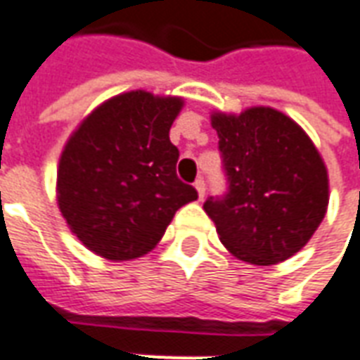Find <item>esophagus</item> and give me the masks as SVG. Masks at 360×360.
<instances>
[{
    "mask_svg": "<svg viewBox=\"0 0 360 360\" xmlns=\"http://www.w3.org/2000/svg\"><path fill=\"white\" fill-rule=\"evenodd\" d=\"M195 188H196V193H198V198L204 200V195H206V183H204V179H196Z\"/></svg>",
    "mask_w": 360,
    "mask_h": 360,
    "instance_id": "34e87169",
    "label": "esophagus"
}]
</instances>
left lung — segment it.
I'll list each match as a JSON object with an SVG mask.
<instances>
[{
	"mask_svg": "<svg viewBox=\"0 0 360 360\" xmlns=\"http://www.w3.org/2000/svg\"><path fill=\"white\" fill-rule=\"evenodd\" d=\"M229 191L204 212L235 258L271 266L310 241L328 210V169L310 136L285 113L255 105L214 111Z\"/></svg>",
	"mask_w": 360,
	"mask_h": 360,
	"instance_id": "obj_1",
	"label": "left lung"
}]
</instances>
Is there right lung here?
I'll use <instances>...</instances> for the list:
<instances>
[{
  "instance_id": "add662e5",
  "label": "right lung",
  "mask_w": 360,
  "mask_h": 360,
  "mask_svg": "<svg viewBox=\"0 0 360 360\" xmlns=\"http://www.w3.org/2000/svg\"><path fill=\"white\" fill-rule=\"evenodd\" d=\"M183 103L179 96L123 92L90 111L65 142L58 206L71 233L98 257H144L175 212L198 198L177 179L179 150L169 141Z\"/></svg>"
}]
</instances>
